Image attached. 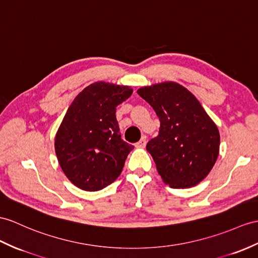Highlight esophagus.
Returning <instances> with one entry per match:
<instances>
[{"label":"esophagus","mask_w":258,"mask_h":258,"mask_svg":"<svg viewBox=\"0 0 258 258\" xmlns=\"http://www.w3.org/2000/svg\"><path fill=\"white\" fill-rule=\"evenodd\" d=\"M146 144H147V137L143 136L141 138V140L139 142L136 143V147L137 148H144V147H146Z\"/></svg>","instance_id":"esophagus-1"}]
</instances>
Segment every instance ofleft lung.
I'll return each mask as SVG.
<instances>
[{
	"label": "left lung",
	"instance_id": "obj_1",
	"mask_svg": "<svg viewBox=\"0 0 258 258\" xmlns=\"http://www.w3.org/2000/svg\"><path fill=\"white\" fill-rule=\"evenodd\" d=\"M138 94L160 119L159 135L147 144L156 169L172 188L200 183L215 165L220 135L192 94L174 82L144 86Z\"/></svg>",
	"mask_w": 258,
	"mask_h": 258
}]
</instances>
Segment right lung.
<instances>
[{
	"label": "right lung",
	"mask_w": 258,
	"mask_h": 258,
	"mask_svg": "<svg viewBox=\"0 0 258 258\" xmlns=\"http://www.w3.org/2000/svg\"><path fill=\"white\" fill-rule=\"evenodd\" d=\"M131 94L129 86L96 82L69 106L54 149L66 176L81 189L100 190L120 175L134 146L121 139L116 107Z\"/></svg>",
	"instance_id": "right-lung-1"
}]
</instances>
